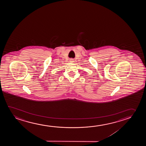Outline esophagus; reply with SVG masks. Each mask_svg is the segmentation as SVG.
<instances>
[{
  "label": "esophagus",
  "instance_id": "1",
  "mask_svg": "<svg viewBox=\"0 0 146 146\" xmlns=\"http://www.w3.org/2000/svg\"><path fill=\"white\" fill-rule=\"evenodd\" d=\"M74 59H71L70 60V62H74Z\"/></svg>",
  "mask_w": 146,
  "mask_h": 146
}]
</instances>
